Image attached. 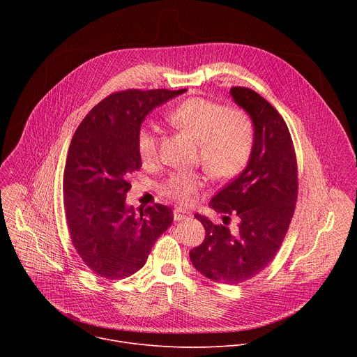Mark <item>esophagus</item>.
<instances>
[{
	"instance_id": "34e87169",
	"label": "esophagus",
	"mask_w": 357,
	"mask_h": 357,
	"mask_svg": "<svg viewBox=\"0 0 357 357\" xmlns=\"http://www.w3.org/2000/svg\"><path fill=\"white\" fill-rule=\"evenodd\" d=\"M192 215H190V212H188L186 209H182V208H176L175 211H174V219L176 220V222H179V220H185V219H189Z\"/></svg>"
}]
</instances>
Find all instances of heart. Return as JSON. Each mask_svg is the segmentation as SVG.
Here are the masks:
<instances>
[{
    "label": "heart",
    "mask_w": 357,
    "mask_h": 357,
    "mask_svg": "<svg viewBox=\"0 0 357 357\" xmlns=\"http://www.w3.org/2000/svg\"><path fill=\"white\" fill-rule=\"evenodd\" d=\"M168 120L197 141V161L212 176L231 178L248 162L254 146V124L243 110H229L216 101L193 97L172 109ZM137 148L144 162L155 161L160 128L154 124L142 126L137 134ZM205 182V176L199 172L179 171L169 176L162 192L182 205H190Z\"/></svg>",
    "instance_id": "1"
}]
</instances>
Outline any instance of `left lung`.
Segmentation results:
<instances>
[{"mask_svg":"<svg viewBox=\"0 0 357 357\" xmlns=\"http://www.w3.org/2000/svg\"><path fill=\"white\" fill-rule=\"evenodd\" d=\"M230 94L252 120L254 146L245 169L211 200L225 215L223 225L195 215L206 236L189 257L209 280L237 285L260 274L280 250L295 211L298 169L281 114L251 89L231 87ZM230 217L236 219L234 228L228 226Z\"/></svg>","mask_w":357,"mask_h":357,"instance_id":"8db88e82","label":"left lung"}]
</instances>
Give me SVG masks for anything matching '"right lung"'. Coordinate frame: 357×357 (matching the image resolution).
Returning <instances> with one entry per match:
<instances>
[{"instance_id": "right-lung-1", "label": "right lung", "mask_w": 357, "mask_h": 357, "mask_svg": "<svg viewBox=\"0 0 357 357\" xmlns=\"http://www.w3.org/2000/svg\"><path fill=\"white\" fill-rule=\"evenodd\" d=\"M181 90H124L101 100L77 127L63 175L65 212L73 247L98 277L121 280L146 263L157 238L174 222L160 203L126 205L128 176L142 165L137 134L144 119Z\"/></svg>"}]
</instances>
